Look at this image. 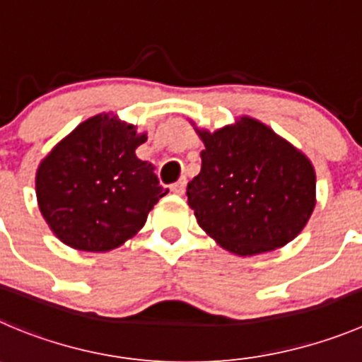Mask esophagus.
Listing matches in <instances>:
<instances>
[{
	"mask_svg": "<svg viewBox=\"0 0 362 362\" xmlns=\"http://www.w3.org/2000/svg\"><path fill=\"white\" fill-rule=\"evenodd\" d=\"M185 185H187V180H185V178H180V180L178 182H175L173 185H171V191L175 192V194H184L185 192Z\"/></svg>",
	"mask_w": 362,
	"mask_h": 362,
	"instance_id": "esophagus-1",
	"label": "esophagus"
}]
</instances>
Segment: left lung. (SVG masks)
<instances>
[{
  "label": "left lung",
  "mask_w": 362,
  "mask_h": 362,
  "mask_svg": "<svg viewBox=\"0 0 362 362\" xmlns=\"http://www.w3.org/2000/svg\"><path fill=\"white\" fill-rule=\"evenodd\" d=\"M194 130L205 150L187 204L205 234L239 257L293 241L316 207V171L307 155L250 116L214 132Z\"/></svg>",
  "instance_id": "obj_1"
}]
</instances>
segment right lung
I'll return each mask as SVG.
<instances>
[{
    "label": "right lung",
    "mask_w": 362,
    "mask_h": 362,
    "mask_svg": "<svg viewBox=\"0 0 362 362\" xmlns=\"http://www.w3.org/2000/svg\"><path fill=\"white\" fill-rule=\"evenodd\" d=\"M146 139V132L103 112L80 123L40 160L37 204L64 245L110 252L144 227L168 194L153 164L135 155Z\"/></svg>",
    "instance_id": "add662e5"
}]
</instances>
